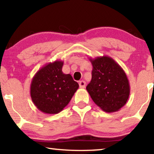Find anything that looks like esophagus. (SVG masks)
I'll list each match as a JSON object with an SVG mask.
<instances>
[{"instance_id":"34e87169","label":"esophagus","mask_w":154,"mask_h":154,"mask_svg":"<svg viewBox=\"0 0 154 154\" xmlns=\"http://www.w3.org/2000/svg\"><path fill=\"white\" fill-rule=\"evenodd\" d=\"M79 87L81 88H84L85 86H86V82H85L84 81H83V80H82V81H80L79 82Z\"/></svg>"}]
</instances>
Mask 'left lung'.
Instances as JSON below:
<instances>
[{
	"mask_svg": "<svg viewBox=\"0 0 154 154\" xmlns=\"http://www.w3.org/2000/svg\"><path fill=\"white\" fill-rule=\"evenodd\" d=\"M89 60L92 65V79L86 86L90 96L103 111H119L128 101L130 92L125 71L108 56Z\"/></svg>",
	"mask_w": 154,
	"mask_h": 154,
	"instance_id": "8db88e82",
	"label": "left lung"
}]
</instances>
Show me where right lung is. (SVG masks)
Here are the masks:
<instances>
[{"label":"right lung","instance_id":"right-lung-1","mask_svg":"<svg viewBox=\"0 0 154 154\" xmlns=\"http://www.w3.org/2000/svg\"><path fill=\"white\" fill-rule=\"evenodd\" d=\"M64 62L56 60L35 73L30 86L33 103L45 114H57L69 103L79 88L70 74L62 72Z\"/></svg>","mask_w":154,"mask_h":154}]
</instances>
